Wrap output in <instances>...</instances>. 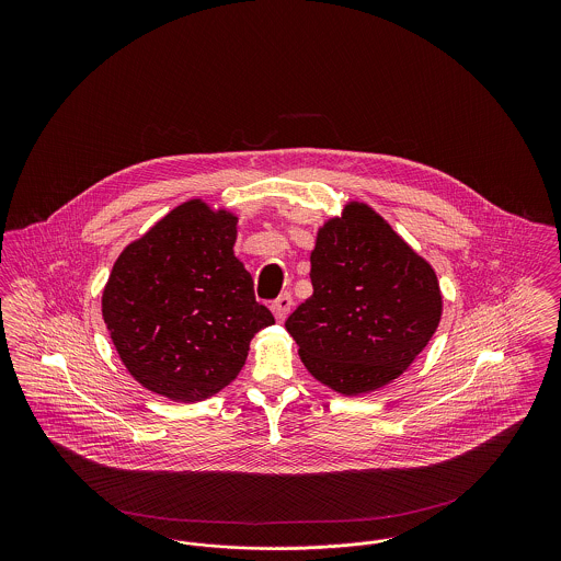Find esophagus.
<instances>
[{
	"instance_id": "34e87169",
	"label": "esophagus",
	"mask_w": 561,
	"mask_h": 561,
	"mask_svg": "<svg viewBox=\"0 0 561 561\" xmlns=\"http://www.w3.org/2000/svg\"><path fill=\"white\" fill-rule=\"evenodd\" d=\"M294 300L290 294H282L279 298H275L273 300V305H271V311H273V316L277 318L279 321L286 320L288 318V313H290V309H293Z\"/></svg>"
}]
</instances>
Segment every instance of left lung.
Listing matches in <instances>:
<instances>
[{"instance_id": "left-lung-1", "label": "left lung", "mask_w": 561, "mask_h": 561, "mask_svg": "<svg viewBox=\"0 0 561 561\" xmlns=\"http://www.w3.org/2000/svg\"><path fill=\"white\" fill-rule=\"evenodd\" d=\"M311 284L286 330L307 370L343 396L398 378L442 318L435 271L366 204L321 227Z\"/></svg>"}]
</instances>
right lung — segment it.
<instances>
[{"instance_id": "obj_1", "label": "right lung", "mask_w": 561, "mask_h": 561, "mask_svg": "<svg viewBox=\"0 0 561 561\" xmlns=\"http://www.w3.org/2000/svg\"><path fill=\"white\" fill-rule=\"evenodd\" d=\"M233 214L191 199L115 261L103 318L124 366L153 393L199 401L240 374L252 336L275 323L233 254Z\"/></svg>"}]
</instances>
